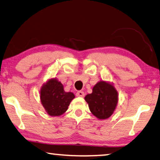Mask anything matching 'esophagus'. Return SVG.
<instances>
[{
  "label": "esophagus",
  "instance_id": "1",
  "mask_svg": "<svg viewBox=\"0 0 160 160\" xmlns=\"http://www.w3.org/2000/svg\"><path fill=\"white\" fill-rule=\"evenodd\" d=\"M76 96L80 97H85V93H84V92L82 91H78L76 93Z\"/></svg>",
  "mask_w": 160,
  "mask_h": 160
}]
</instances>
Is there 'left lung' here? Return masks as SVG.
Returning <instances> with one entry per match:
<instances>
[{"instance_id": "1", "label": "left lung", "mask_w": 160, "mask_h": 160, "mask_svg": "<svg viewBox=\"0 0 160 160\" xmlns=\"http://www.w3.org/2000/svg\"><path fill=\"white\" fill-rule=\"evenodd\" d=\"M90 112L99 119L110 117L118 102V92L112 85L100 81L92 89V93L85 97Z\"/></svg>"}]
</instances>
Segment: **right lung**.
<instances>
[{"label": "right lung", "instance_id": "obj_1", "mask_svg": "<svg viewBox=\"0 0 160 160\" xmlns=\"http://www.w3.org/2000/svg\"><path fill=\"white\" fill-rule=\"evenodd\" d=\"M40 98L48 114L58 116L66 112L75 95L72 92H66L61 82L53 78L42 86Z\"/></svg>", "mask_w": 160, "mask_h": 160}]
</instances>
